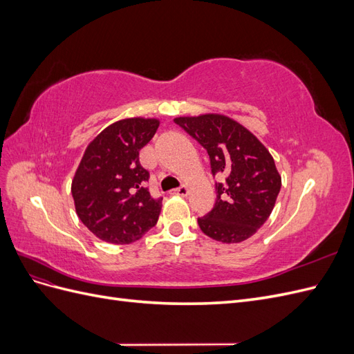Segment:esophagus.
Instances as JSON below:
<instances>
[{
	"instance_id": "esophagus-1",
	"label": "esophagus",
	"mask_w": 354,
	"mask_h": 354,
	"mask_svg": "<svg viewBox=\"0 0 354 354\" xmlns=\"http://www.w3.org/2000/svg\"><path fill=\"white\" fill-rule=\"evenodd\" d=\"M171 195H178V196H187L189 195V187L187 186H180L177 189L171 190Z\"/></svg>"
}]
</instances>
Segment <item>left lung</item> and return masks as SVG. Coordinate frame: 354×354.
<instances>
[{"instance_id": "8db88e82", "label": "left lung", "mask_w": 354, "mask_h": 354, "mask_svg": "<svg viewBox=\"0 0 354 354\" xmlns=\"http://www.w3.org/2000/svg\"><path fill=\"white\" fill-rule=\"evenodd\" d=\"M174 122L205 149L217 198L198 224L207 236L224 243L251 238L273 211L282 186L274 160L251 131L224 115L180 116Z\"/></svg>"}]
</instances>
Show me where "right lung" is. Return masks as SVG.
<instances>
[{
	"label": "right lung",
	"instance_id": "obj_1",
	"mask_svg": "<svg viewBox=\"0 0 354 354\" xmlns=\"http://www.w3.org/2000/svg\"><path fill=\"white\" fill-rule=\"evenodd\" d=\"M158 127V120L127 118L106 127L85 149L72 196L84 226L104 242H136L158 221L162 198L145 187L149 171L138 160Z\"/></svg>",
	"mask_w": 354,
	"mask_h": 354
}]
</instances>
